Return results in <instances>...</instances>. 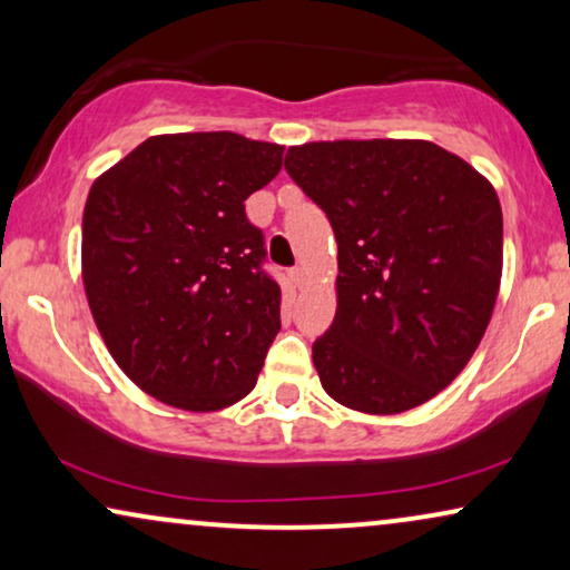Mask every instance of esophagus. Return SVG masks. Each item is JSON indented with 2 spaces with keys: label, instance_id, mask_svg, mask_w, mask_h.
Listing matches in <instances>:
<instances>
[{
  "label": "esophagus",
  "instance_id": "1",
  "mask_svg": "<svg viewBox=\"0 0 570 570\" xmlns=\"http://www.w3.org/2000/svg\"><path fill=\"white\" fill-rule=\"evenodd\" d=\"M291 279H293L295 287H303V283H306V269H303V267H293V269H291Z\"/></svg>",
  "mask_w": 570,
  "mask_h": 570
}]
</instances>
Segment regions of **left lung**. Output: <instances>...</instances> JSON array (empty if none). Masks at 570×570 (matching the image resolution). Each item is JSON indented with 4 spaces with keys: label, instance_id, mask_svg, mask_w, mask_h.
<instances>
[{
    "label": "left lung",
    "instance_id": "1",
    "mask_svg": "<svg viewBox=\"0 0 570 570\" xmlns=\"http://www.w3.org/2000/svg\"><path fill=\"white\" fill-rule=\"evenodd\" d=\"M285 170L337 238V314L314 342L326 394L371 415L428 402L470 363L493 314L495 189L423 139L308 142L287 150Z\"/></svg>",
    "mask_w": 570,
    "mask_h": 570
}]
</instances>
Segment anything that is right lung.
Masks as SVG:
<instances>
[{"instance_id": "obj_1", "label": "right lung", "mask_w": 570, "mask_h": 570, "mask_svg": "<svg viewBox=\"0 0 570 570\" xmlns=\"http://www.w3.org/2000/svg\"><path fill=\"white\" fill-rule=\"evenodd\" d=\"M283 150L233 131L150 137L88 194L92 318L119 368L170 407L244 400L277 337L283 293L244 202L279 174Z\"/></svg>"}]
</instances>
